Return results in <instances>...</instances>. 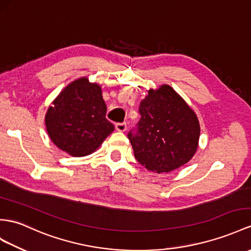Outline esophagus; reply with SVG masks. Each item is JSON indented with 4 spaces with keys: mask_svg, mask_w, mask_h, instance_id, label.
Here are the masks:
<instances>
[{
    "mask_svg": "<svg viewBox=\"0 0 251 251\" xmlns=\"http://www.w3.org/2000/svg\"><path fill=\"white\" fill-rule=\"evenodd\" d=\"M116 130L119 131V132H125L126 130V122H118V124H116Z\"/></svg>",
    "mask_w": 251,
    "mask_h": 251,
    "instance_id": "obj_1",
    "label": "esophagus"
}]
</instances>
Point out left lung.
Masks as SVG:
<instances>
[{
	"label": "left lung",
	"instance_id": "1",
	"mask_svg": "<svg viewBox=\"0 0 251 251\" xmlns=\"http://www.w3.org/2000/svg\"><path fill=\"white\" fill-rule=\"evenodd\" d=\"M137 132L127 134L134 156L157 174L183 166L198 149L200 125L193 109L169 85L149 89L140 102Z\"/></svg>",
	"mask_w": 251,
	"mask_h": 251
}]
</instances>
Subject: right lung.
Listing matches in <instances>:
<instances>
[{"label": "right lung", "instance_id": "1", "mask_svg": "<svg viewBox=\"0 0 251 251\" xmlns=\"http://www.w3.org/2000/svg\"><path fill=\"white\" fill-rule=\"evenodd\" d=\"M105 115L100 85L79 77L67 85L49 106L45 117L48 135L69 155L86 156L115 129Z\"/></svg>", "mask_w": 251, "mask_h": 251}]
</instances>
